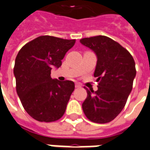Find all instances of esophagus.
I'll list each match as a JSON object with an SVG mask.
<instances>
[{
	"instance_id": "esophagus-1",
	"label": "esophagus",
	"mask_w": 150,
	"mask_h": 150,
	"mask_svg": "<svg viewBox=\"0 0 150 150\" xmlns=\"http://www.w3.org/2000/svg\"><path fill=\"white\" fill-rule=\"evenodd\" d=\"M75 87H76V88H81V84L76 83V85H75Z\"/></svg>"
}]
</instances>
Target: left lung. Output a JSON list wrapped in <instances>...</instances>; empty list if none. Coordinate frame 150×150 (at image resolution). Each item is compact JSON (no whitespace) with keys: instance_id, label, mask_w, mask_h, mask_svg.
Segmentation results:
<instances>
[{"instance_id":"left-lung-1","label":"left lung","mask_w":150,"mask_h":150,"mask_svg":"<svg viewBox=\"0 0 150 150\" xmlns=\"http://www.w3.org/2000/svg\"><path fill=\"white\" fill-rule=\"evenodd\" d=\"M97 56L94 76L98 90H88L82 109L90 120L105 124L113 120L124 109L136 77L135 61L120 43L107 36L98 35L80 40Z\"/></svg>"}]
</instances>
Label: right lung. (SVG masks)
I'll return each instance as SVG.
<instances>
[{"label":"right lung","mask_w":150,"mask_h":150,"mask_svg":"<svg viewBox=\"0 0 150 150\" xmlns=\"http://www.w3.org/2000/svg\"><path fill=\"white\" fill-rule=\"evenodd\" d=\"M75 39L39 36L25 44L15 59L13 74L17 94L28 114L40 122H52L63 116L74 90L72 81L51 77L52 68L61 66Z\"/></svg>","instance_id":"add662e5"}]
</instances>
